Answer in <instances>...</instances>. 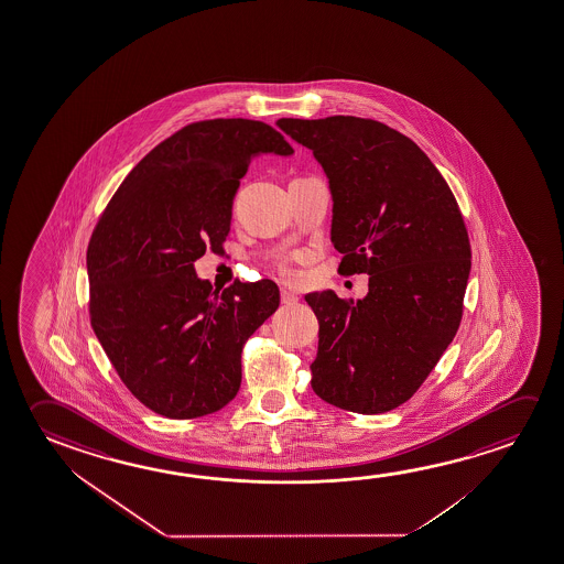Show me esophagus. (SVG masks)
Segmentation results:
<instances>
[{
	"mask_svg": "<svg viewBox=\"0 0 564 564\" xmlns=\"http://www.w3.org/2000/svg\"><path fill=\"white\" fill-rule=\"evenodd\" d=\"M281 301H283V304H295L299 301V296L295 293H291L289 289H281Z\"/></svg>",
	"mask_w": 564,
	"mask_h": 564,
	"instance_id": "34e87169",
	"label": "esophagus"
}]
</instances>
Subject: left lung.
Listing matches in <instances>:
<instances>
[{
	"instance_id": "obj_1",
	"label": "left lung",
	"mask_w": 564,
	"mask_h": 564,
	"mask_svg": "<svg viewBox=\"0 0 564 564\" xmlns=\"http://www.w3.org/2000/svg\"><path fill=\"white\" fill-rule=\"evenodd\" d=\"M313 150L332 193L339 273L369 275L364 299L304 296L318 318L313 390L332 406L381 414L432 373L463 314L470 243L459 205L432 160L382 122L279 119Z\"/></svg>"
}]
</instances>
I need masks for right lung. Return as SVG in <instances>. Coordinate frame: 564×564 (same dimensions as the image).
Returning <instances> with one entry per match:
<instances>
[{
  "instance_id": "right-lung-1",
  "label": "right lung",
  "mask_w": 564,
  "mask_h": 564,
  "mask_svg": "<svg viewBox=\"0 0 564 564\" xmlns=\"http://www.w3.org/2000/svg\"><path fill=\"white\" fill-rule=\"evenodd\" d=\"M293 152L265 122H193L134 165L99 218L87 248L91 326L156 414L207 416L240 389L243 344L278 311L279 286L261 279L218 293L195 261L230 232L251 160Z\"/></svg>"
}]
</instances>
